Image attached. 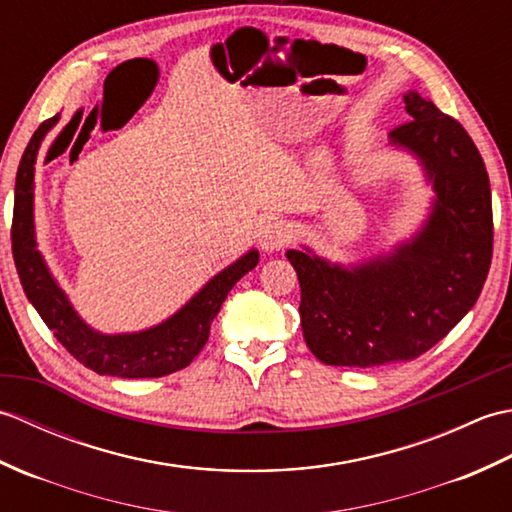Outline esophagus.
I'll return each mask as SVG.
<instances>
[{"instance_id":"34e87169","label":"esophagus","mask_w":512,"mask_h":512,"mask_svg":"<svg viewBox=\"0 0 512 512\" xmlns=\"http://www.w3.org/2000/svg\"><path fill=\"white\" fill-rule=\"evenodd\" d=\"M290 239H292V226L286 220H281V217H273V220L264 222V226L259 228V246L268 250V253L286 246Z\"/></svg>"}]
</instances>
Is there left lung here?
Listing matches in <instances>:
<instances>
[{
    "label": "left lung",
    "mask_w": 512,
    "mask_h": 512,
    "mask_svg": "<svg viewBox=\"0 0 512 512\" xmlns=\"http://www.w3.org/2000/svg\"><path fill=\"white\" fill-rule=\"evenodd\" d=\"M411 121L389 134L422 162L436 200L429 220L394 253L339 266L288 250L301 286V330L325 365L378 367L411 361L469 312L493 259V204L484 160L466 129L418 92Z\"/></svg>",
    "instance_id": "left-lung-1"
}]
</instances>
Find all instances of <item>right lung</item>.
I'll use <instances>...</instances> for the list:
<instances>
[{"instance_id":"add662e5","label":"right lung","mask_w":512,"mask_h":512,"mask_svg":"<svg viewBox=\"0 0 512 512\" xmlns=\"http://www.w3.org/2000/svg\"><path fill=\"white\" fill-rule=\"evenodd\" d=\"M59 114L43 121L21 156L15 182L13 257L26 297L65 350L101 376L160 378L187 367L209 341L211 323L224 299L248 270L259 262L248 250L235 264L217 273L187 306L154 328L134 334H101L83 323L43 262L35 239V162L41 140L57 125Z\"/></svg>"}]
</instances>
